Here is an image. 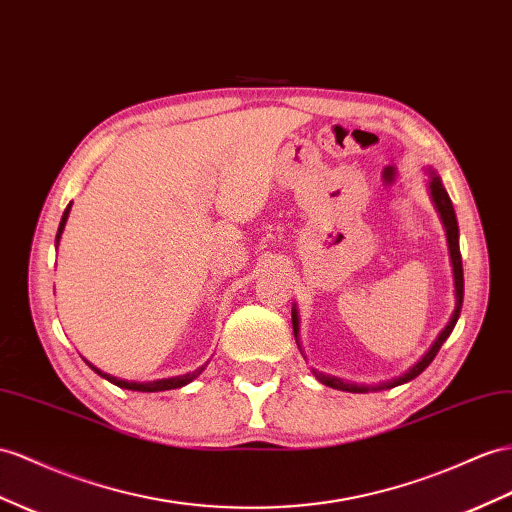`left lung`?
Instances as JSON below:
<instances>
[{
	"instance_id": "8db88e82",
	"label": "left lung",
	"mask_w": 512,
	"mask_h": 512,
	"mask_svg": "<svg viewBox=\"0 0 512 512\" xmlns=\"http://www.w3.org/2000/svg\"><path fill=\"white\" fill-rule=\"evenodd\" d=\"M428 192H430V199L435 203V209L439 212V218L443 222V229H445V238H448V251H450V261H452V274H454V296H456V303H454V311L448 320V324L443 326L441 333L435 337V342L430 344V348L424 352L422 359L417 363H413L409 370L404 374L396 376V378H389L385 383H378V385H357V383H348L342 381V378L331 376V374H324L313 370V376L318 378V381L326 387H333L339 391H350V393H370V391H381V389H391V387H398L413 381L419 374H422L428 365L432 363V359L437 357L439 348L443 346L445 339L450 337V333L454 331V326L458 322V316H461V309H463V290H465V279H463V259H461V246H458V222H456V214H454V207L448 192L443 188V181L441 177L435 173V170L428 168ZM292 326H294V337H296V344L303 352V346H300V318H298V307L296 303L292 305ZM305 355V352H303Z\"/></svg>"
}]
</instances>
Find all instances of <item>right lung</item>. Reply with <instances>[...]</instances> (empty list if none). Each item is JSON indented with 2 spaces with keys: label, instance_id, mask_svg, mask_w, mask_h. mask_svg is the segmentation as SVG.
Segmentation results:
<instances>
[{
  "label": "right lung",
  "instance_id": "add662e5",
  "mask_svg": "<svg viewBox=\"0 0 512 512\" xmlns=\"http://www.w3.org/2000/svg\"><path fill=\"white\" fill-rule=\"evenodd\" d=\"M71 205H73V201L67 205V209H64V214H62L60 227H58V233H56V248H58V244H60L64 227H67V220H69V214H71ZM86 363H88V361H86ZM88 365H90V368H93L99 376H103V378H106V381H110L112 385L123 387V389H131V391H168V389H179V387H183V385L192 383L194 378L199 376V374L207 368V363H205V365H201V368H196L194 372H188V374L170 376V378H157V381H149V383H138V381H125V378H116V376H112V374L101 372L99 368H95L93 363H88Z\"/></svg>",
  "mask_w": 512,
  "mask_h": 512
}]
</instances>
